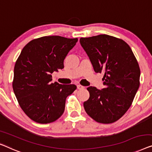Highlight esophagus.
I'll use <instances>...</instances> for the list:
<instances>
[{
    "label": "esophagus",
    "mask_w": 152,
    "mask_h": 152,
    "mask_svg": "<svg viewBox=\"0 0 152 152\" xmlns=\"http://www.w3.org/2000/svg\"><path fill=\"white\" fill-rule=\"evenodd\" d=\"M77 87L78 90H82L84 88V86H81V85H77Z\"/></svg>",
    "instance_id": "34e87169"
}]
</instances>
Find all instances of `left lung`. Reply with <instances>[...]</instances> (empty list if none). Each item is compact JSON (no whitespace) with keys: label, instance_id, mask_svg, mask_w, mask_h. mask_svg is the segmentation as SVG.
Wrapping results in <instances>:
<instances>
[{"label":"left lung","instance_id":"1","mask_svg":"<svg viewBox=\"0 0 152 152\" xmlns=\"http://www.w3.org/2000/svg\"><path fill=\"white\" fill-rule=\"evenodd\" d=\"M80 41L94 71L104 72L105 88H88L90 97L83 107L95 121L112 124L131 106L140 86L139 65L131 48L121 39L102 34Z\"/></svg>","mask_w":152,"mask_h":152}]
</instances>
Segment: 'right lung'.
<instances>
[{"instance_id":"add662e5","label":"right lung","mask_w":152,"mask_h":152,"mask_svg":"<svg viewBox=\"0 0 152 152\" xmlns=\"http://www.w3.org/2000/svg\"><path fill=\"white\" fill-rule=\"evenodd\" d=\"M77 40L44 36L22 50L15 64L13 89L22 110L35 122L49 124L60 118L66 97L76 90L74 84L51 83V74L64 69V60Z\"/></svg>"}]
</instances>
